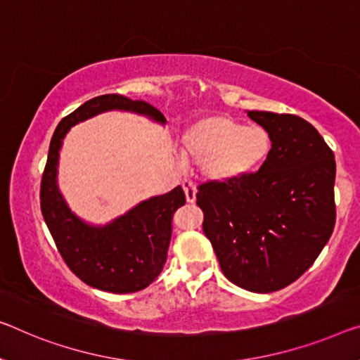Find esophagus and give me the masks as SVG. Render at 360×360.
<instances>
[{"mask_svg": "<svg viewBox=\"0 0 360 360\" xmlns=\"http://www.w3.org/2000/svg\"><path fill=\"white\" fill-rule=\"evenodd\" d=\"M181 186H184L186 201L188 202H195V199H196V186H195V184H193L191 180L185 179L184 181H181Z\"/></svg>", "mask_w": 360, "mask_h": 360, "instance_id": "esophagus-1", "label": "esophagus"}]
</instances>
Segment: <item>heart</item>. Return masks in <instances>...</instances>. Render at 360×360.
Wrapping results in <instances>:
<instances>
[{"instance_id": "heart-1", "label": "heart", "mask_w": 360, "mask_h": 360, "mask_svg": "<svg viewBox=\"0 0 360 360\" xmlns=\"http://www.w3.org/2000/svg\"><path fill=\"white\" fill-rule=\"evenodd\" d=\"M184 153L199 161L202 175L212 181H233L261 167L269 158V131L243 125L229 115L214 114L196 120L181 138Z\"/></svg>"}]
</instances>
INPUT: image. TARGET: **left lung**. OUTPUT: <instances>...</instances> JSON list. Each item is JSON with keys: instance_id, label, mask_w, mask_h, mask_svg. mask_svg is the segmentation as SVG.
I'll return each mask as SVG.
<instances>
[{"instance_id": "left-lung-1", "label": "left lung", "mask_w": 360, "mask_h": 360, "mask_svg": "<svg viewBox=\"0 0 360 360\" xmlns=\"http://www.w3.org/2000/svg\"><path fill=\"white\" fill-rule=\"evenodd\" d=\"M272 148L257 172L198 186L202 231L231 283L285 288L311 267L335 229V154L307 120L250 110Z\"/></svg>"}]
</instances>
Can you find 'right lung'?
<instances>
[{
	"label": "right lung",
	"instance_id": "right-lung-1",
	"mask_svg": "<svg viewBox=\"0 0 360 360\" xmlns=\"http://www.w3.org/2000/svg\"><path fill=\"white\" fill-rule=\"evenodd\" d=\"M110 109L134 110L165 122L146 101L124 95L96 96L60 120L49 143L48 161L40 186V206L46 226L64 262L84 283L108 292L145 290L162 272L167 259L172 215L185 204L181 186L143 201L106 226H90L65 206L56 185L59 149L72 125Z\"/></svg>",
	"mask_w": 360,
	"mask_h": 360
}]
</instances>
